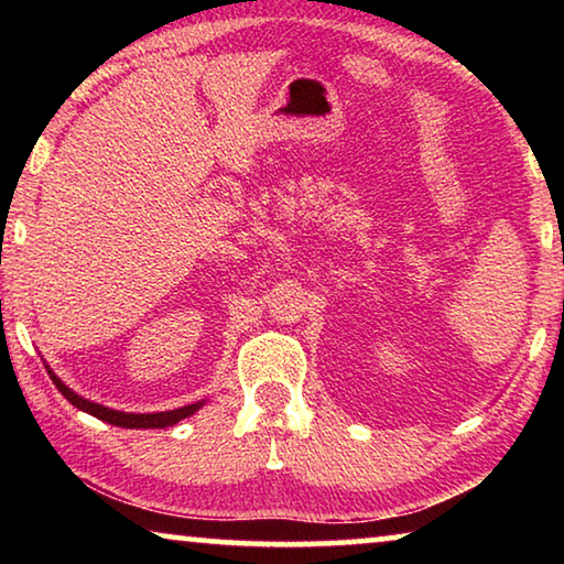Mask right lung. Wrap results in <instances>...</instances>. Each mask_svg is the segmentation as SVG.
<instances>
[{
	"mask_svg": "<svg viewBox=\"0 0 564 564\" xmlns=\"http://www.w3.org/2000/svg\"><path fill=\"white\" fill-rule=\"evenodd\" d=\"M46 373H50L52 383L56 386V390L69 400L74 408L84 410V413H89L94 417L104 420V423H111V425H119V427H131V431H147V427H169V425H176L178 420H184L188 415H194L198 408L204 405L202 403H191L184 408H176V410H164V413H123V410H113L107 405H99V403H91V400L76 395L72 388H66L59 378L54 376V370L46 366Z\"/></svg>",
	"mask_w": 564,
	"mask_h": 564,
	"instance_id": "obj_1",
	"label": "right lung"
}]
</instances>
